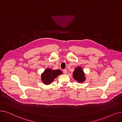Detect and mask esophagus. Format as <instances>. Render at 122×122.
Returning a JSON list of instances; mask_svg holds the SVG:
<instances>
[{
	"instance_id": "esophagus-1",
	"label": "esophagus",
	"mask_w": 122,
	"mask_h": 122,
	"mask_svg": "<svg viewBox=\"0 0 122 122\" xmlns=\"http://www.w3.org/2000/svg\"><path fill=\"white\" fill-rule=\"evenodd\" d=\"M63 72L64 74H65V75L67 74V70H66V69H64V70H63Z\"/></svg>"
}]
</instances>
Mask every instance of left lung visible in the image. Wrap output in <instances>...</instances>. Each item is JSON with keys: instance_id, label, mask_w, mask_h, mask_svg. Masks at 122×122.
<instances>
[{"instance_id": "1", "label": "left lung", "mask_w": 122, "mask_h": 122, "mask_svg": "<svg viewBox=\"0 0 122 122\" xmlns=\"http://www.w3.org/2000/svg\"><path fill=\"white\" fill-rule=\"evenodd\" d=\"M73 76L75 80L80 82H82L86 80L84 71L82 68L79 66L75 69L73 73Z\"/></svg>"}]
</instances>
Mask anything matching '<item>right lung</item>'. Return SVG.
<instances>
[{"label":"right lung","mask_w":122,"mask_h":122,"mask_svg":"<svg viewBox=\"0 0 122 122\" xmlns=\"http://www.w3.org/2000/svg\"><path fill=\"white\" fill-rule=\"evenodd\" d=\"M62 74L60 70H53L51 69H46L41 75V80L45 85H49L58 76Z\"/></svg>","instance_id":"obj_1"}]
</instances>
